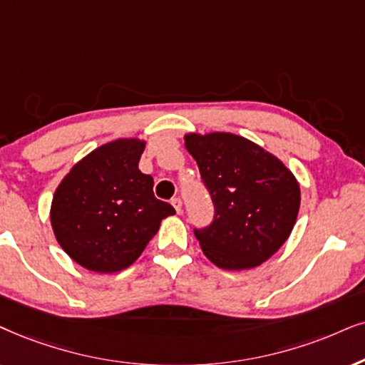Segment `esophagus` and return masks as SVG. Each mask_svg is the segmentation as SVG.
I'll return each instance as SVG.
<instances>
[{
	"label": "esophagus",
	"instance_id": "34e87169",
	"mask_svg": "<svg viewBox=\"0 0 365 365\" xmlns=\"http://www.w3.org/2000/svg\"><path fill=\"white\" fill-rule=\"evenodd\" d=\"M172 205L175 207V210H177L178 214H180V212H182V209H183L182 198H180V197H173V198H172Z\"/></svg>",
	"mask_w": 365,
	"mask_h": 365
}]
</instances>
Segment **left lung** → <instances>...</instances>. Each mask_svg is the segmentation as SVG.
Listing matches in <instances>:
<instances>
[{"label": "left lung", "mask_w": 365, "mask_h": 365, "mask_svg": "<svg viewBox=\"0 0 365 365\" xmlns=\"http://www.w3.org/2000/svg\"><path fill=\"white\" fill-rule=\"evenodd\" d=\"M214 204L205 227H193L202 251L222 269H247L283 246L299 209L297 180L278 158L236 135H188Z\"/></svg>", "instance_id": "left-lung-1"}]
</instances>
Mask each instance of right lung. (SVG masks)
Segmentation results:
<instances>
[{"instance_id":"add662e5","label":"right lung","mask_w":365,"mask_h":365,"mask_svg":"<svg viewBox=\"0 0 365 365\" xmlns=\"http://www.w3.org/2000/svg\"><path fill=\"white\" fill-rule=\"evenodd\" d=\"M145 143L118 140L94 150L62 180L52 200V227L63 251L86 269L116 273L133 264L161 219L175 214L140 172Z\"/></svg>"}]
</instances>
